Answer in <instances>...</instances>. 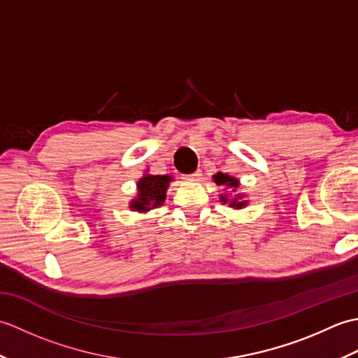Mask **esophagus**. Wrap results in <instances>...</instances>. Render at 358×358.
<instances>
[{"label":"esophagus","mask_w":358,"mask_h":358,"mask_svg":"<svg viewBox=\"0 0 358 358\" xmlns=\"http://www.w3.org/2000/svg\"><path fill=\"white\" fill-rule=\"evenodd\" d=\"M200 177H201L200 172H194V173H191V175H186L185 180H187V181H199Z\"/></svg>","instance_id":"esophagus-1"}]
</instances>
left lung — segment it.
Here are the masks:
<instances>
[{
	"instance_id": "left-lung-1",
	"label": "left lung",
	"mask_w": 358,
	"mask_h": 358,
	"mask_svg": "<svg viewBox=\"0 0 358 358\" xmlns=\"http://www.w3.org/2000/svg\"><path fill=\"white\" fill-rule=\"evenodd\" d=\"M212 180H214V183L217 186L224 187V191H226V189H229L231 194L232 193L234 194V196L231 194L232 197L229 194H226V192L224 194H220V201H222L223 204H227V206H229V208L237 209V210L248 206L249 200L246 199V195L238 192V187H240V180L238 178L232 177V175H229V173L217 172L214 177H212ZM229 196L231 197V199H229Z\"/></svg>"
}]
</instances>
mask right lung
Instances as JSON below:
<instances>
[{"instance_id": "1", "label": "right lung", "mask_w": 358, "mask_h": 358, "mask_svg": "<svg viewBox=\"0 0 358 358\" xmlns=\"http://www.w3.org/2000/svg\"><path fill=\"white\" fill-rule=\"evenodd\" d=\"M172 180V175H152L149 169L144 171L143 177L136 181V195L129 201V209L138 214H146L162 206Z\"/></svg>"}]
</instances>
